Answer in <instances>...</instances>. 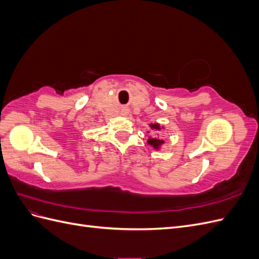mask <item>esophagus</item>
<instances>
[{
	"label": "esophagus",
	"instance_id": "esophagus-1",
	"mask_svg": "<svg viewBox=\"0 0 259 259\" xmlns=\"http://www.w3.org/2000/svg\"><path fill=\"white\" fill-rule=\"evenodd\" d=\"M124 114H127V111H126V110H124Z\"/></svg>",
	"mask_w": 259,
	"mask_h": 259
}]
</instances>
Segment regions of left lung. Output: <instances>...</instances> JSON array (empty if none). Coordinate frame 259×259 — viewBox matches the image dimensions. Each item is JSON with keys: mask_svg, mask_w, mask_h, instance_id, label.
Returning a JSON list of instances; mask_svg holds the SVG:
<instances>
[{"mask_svg": "<svg viewBox=\"0 0 259 259\" xmlns=\"http://www.w3.org/2000/svg\"><path fill=\"white\" fill-rule=\"evenodd\" d=\"M149 126L151 127V130L153 131H161L163 127L160 126V124L158 123H154V124H149ZM159 136V134H158ZM148 144L152 146L154 149H156V150H159V149L161 148V146L164 144V140L161 139L160 137H153V138H149L148 139Z\"/></svg>", "mask_w": 259, "mask_h": 259, "instance_id": "8db88e82", "label": "left lung"}]
</instances>
